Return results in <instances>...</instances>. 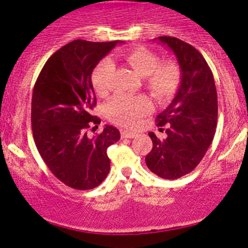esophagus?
Returning a JSON list of instances; mask_svg holds the SVG:
<instances>
[{
    "label": "esophagus",
    "mask_w": 248,
    "mask_h": 248,
    "mask_svg": "<svg viewBox=\"0 0 248 248\" xmlns=\"http://www.w3.org/2000/svg\"><path fill=\"white\" fill-rule=\"evenodd\" d=\"M121 136L122 138H135L137 135H136L135 132L129 131V130H123V131L121 132Z\"/></svg>",
    "instance_id": "1"
}]
</instances>
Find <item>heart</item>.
<instances>
[{"instance_id": "1", "label": "heart", "mask_w": 248, "mask_h": 248, "mask_svg": "<svg viewBox=\"0 0 248 248\" xmlns=\"http://www.w3.org/2000/svg\"><path fill=\"white\" fill-rule=\"evenodd\" d=\"M123 60L143 78L144 89L158 103L171 101L182 84V70L176 62H160V57L146 48L127 50ZM113 63L104 58L91 72V84L96 93L108 96L111 90ZM151 104L145 96H117L107 104V116L112 123L131 127L150 111Z\"/></svg>"}]
</instances>
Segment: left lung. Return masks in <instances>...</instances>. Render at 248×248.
Returning a JSON list of instances; mask_svg holds the SVG:
<instances>
[{"label":"left lung","mask_w":248,"mask_h":248,"mask_svg":"<svg viewBox=\"0 0 248 248\" xmlns=\"http://www.w3.org/2000/svg\"><path fill=\"white\" fill-rule=\"evenodd\" d=\"M159 42L176 55L182 84L176 97L157 116L158 126L166 125V138L154 132L147 168L164 179H178L193 171L212 143L218 119V97L213 74L202 55L191 44L171 36Z\"/></svg>","instance_id":"left-lung-1"}]
</instances>
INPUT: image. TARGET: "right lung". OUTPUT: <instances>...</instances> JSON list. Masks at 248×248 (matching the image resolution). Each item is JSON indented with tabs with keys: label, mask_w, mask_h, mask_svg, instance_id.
I'll list each match as a JSON object with an SVG mask.
<instances>
[{
	"label": "right lung",
	"mask_w": 248,
	"mask_h": 248,
	"mask_svg": "<svg viewBox=\"0 0 248 248\" xmlns=\"http://www.w3.org/2000/svg\"><path fill=\"white\" fill-rule=\"evenodd\" d=\"M118 43L70 42L46 61L32 91L36 147L52 174L76 190H91L107 178L110 171L107 150L121 138L111 125L93 137L87 132L101 123L91 113L96 107L91 72Z\"/></svg>",
	"instance_id": "1"
}]
</instances>
